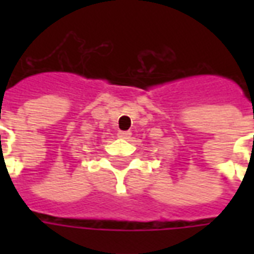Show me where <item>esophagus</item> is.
<instances>
[{
  "mask_svg": "<svg viewBox=\"0 0 254 254\" xmlns=\"http://www.w3.org/2000/svg\"><path fill=\"white\" fill-rule=\"evenodd\" d=\"M130 136H132V133L129 132V130H120L118 132V137L120 138H125L127 140V138H130Z\"/></svg>",
  "mask_w": 254,
  "mask_h": 254,
  "instance_id": "esophagus-1",
  "label": "esophagus"
}]
</instances>
